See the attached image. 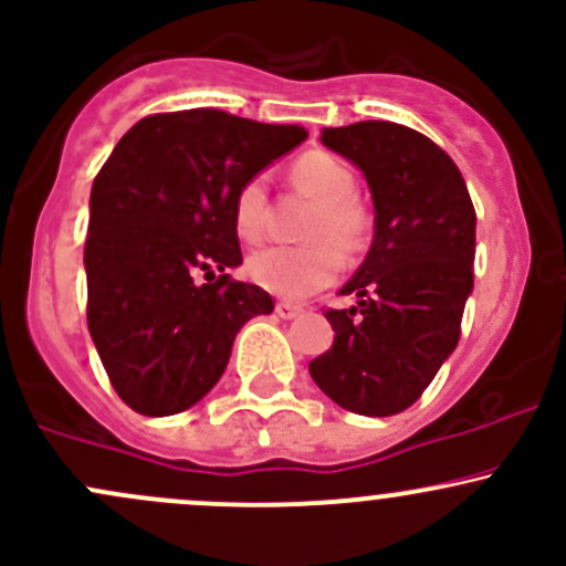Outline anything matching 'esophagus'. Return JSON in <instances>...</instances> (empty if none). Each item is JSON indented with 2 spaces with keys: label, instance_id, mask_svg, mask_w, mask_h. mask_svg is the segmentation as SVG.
<instances>
[{
  "label": "esophagus",
  "instance_id": "obj_1",
  "mask_svg": "<svg viewBox=\"0 0 566 566\" xmlns=\"http://www.w3.org/2000/svg\"><path fill=\"white\" fill-rule=\"evenodd\" d=\"M276 314L282 319H295L298 314H303V306H298V303H290V301H279L276 303Z\"/></svg>",
  "mask_w": 566,
  "mask_h": 566
}]
</instances>
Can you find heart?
Listing matches in <instances>:
<instances>
[{
  "mask_svg": "<svg viewBox=\"0 0 566 566\" xmlns=\"http://www.w3.org/2000/svg\"><path fill=\"white\" fill-rule=\"evenodd\" d=\"M298 189L319 200L306 228L308 243L258 249L249 254L247 273L254 284L287 301L308 298L338 273V254L355 258L371 235V217L355 200V176L342 159L325 151L303 154L290 168ZM268 187L260 176L241 184L233 200V230L241 241H260L265 233Z\"/></svg>",
  "mask_w": 566,
  "mask_h": 566,
  "instance_id": "1",
  "label": "heart"
}]
</instances>
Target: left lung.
<instances>
[{
  "label": "left lung",
  "instance_id": "obj_1",
  "mask_svg": "<svg viewBox=\"0 0 566 566\" xmlns=\"http://www.w3.org/2000/svg\"><path fill=\"white\" fill-rule=\"evenodd\" d=\"M323 146L360 170L374 238L328 308L333 347L308 363L317 388L349 412L388 418L412 407L453 355L474 279V217L453 159L392 122L323 129Z\"/></svg>",
  "mask_w": 566,
  "mask_h": 566
}]
</instances>
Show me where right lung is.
I'll use <instances>...</instances> for the list:
<instances>
[{
  "label": "right lung",
  "mask_w": 566,
  "mask_h": 566,
  "mask_svg": "<svg viewBox=\"0 0 566 566\" xmlns=\"http://www.w3.org/2000/svg\"><path fill=\"white\" fill-rule=\"evenodd\" d=\"M303 140L301 127L222 111L157 113L116 143L94 178L83 252L88 333L135 412L195 407L228 368L243 323L273 312L263 287L224 273L243 260L233 200Z\"/></svg>",
  "instance_id": "obj_1"
}]
</instances>
